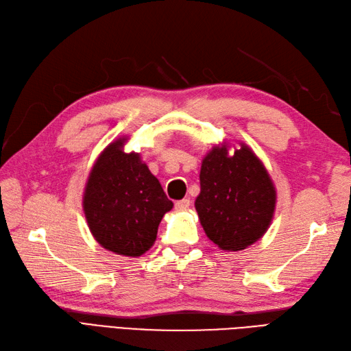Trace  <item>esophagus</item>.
I'll list each match as a JSON object with an SVG mask.
<instances>
[{
    "mask_svg": "<svg viewBox=\"0 0 351 351\" xmlns=\"http://www.w3.org/2000/svg\"><path fill=\"white\" fill-rule=\"evenodd\" d=\"M189 206H191V201H189L188 198H184V199H180V201H176V202H175V208L179 210V211L188 210Z\"/></svg>",
    "mask_w": 351,
    "mask_h": 351,
    "instance_id": "esophagus-1",
    "label": "esophagus"
}]
</instances>
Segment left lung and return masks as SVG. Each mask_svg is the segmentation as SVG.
Wrapping results in <instances>:
<instances>
[{
	"mask_svg": "<svg viewBox=\"0 0 351 351\" xmlns=\"http://www.w3.org/2000/svg\"><path fill=\"white\" fill-rule=\"evenodd\" d=\"M214 145L201 163L195 199L199 223L223 251H242L261 239L274 216L277 192L263 162L246 144L229 154Z\"/></svg>",
	"mask_w": 351,
	"mask_h": 351,
	"instance_id": "left-lung-1",
	"label": "left lung"
}]
</instances>
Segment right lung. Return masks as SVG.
<instances>
[{"instance_id": "obj_1", "label": "right lung", "mask_w": 351, "mask_h": 351, "mask_svg": "<svg viewBox=\"0 0 351 351\" xmlns=\"http://www.w3.org/2000/svg\"><path fill=\"white\" fill-rule=\"evenodd\" d=\"M127 137L99 154L83 194L87 226L105 250L141 256L153 246L157 228L173 202L138 153H125Z\"/></svg>"}]
</instances>
